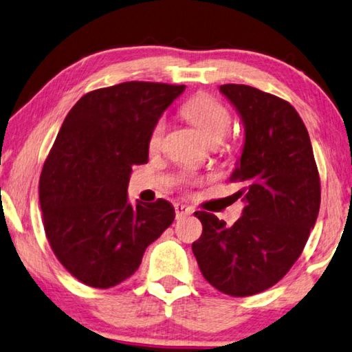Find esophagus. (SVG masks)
Segmentation results:
<instances>
[{
    "mask_svg": "<svg viewBox=\"0 0 352 352\" xmlns=\"http://www.w3.org/2000/svg\"><path fill=\"white\" fill-rule=\"evenodd\" d=\"M175 210H176V218H177V220H181V218L188 217V215L193 214L192 207H188L186 204H175Z\"/></svg>",
    "mask_w": 352,
    "mask_h": 352,
    "instance_id": "obj_1",
    "label": "esophagus"
}]
</instances>
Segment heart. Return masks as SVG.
<instances>
[{"label":"heart","instance_id":"obj_1","mask_svg":"<svg viewBox=\"0 0 352 352\" xmlns=\"http://www.w3.org/2000/svg\"><path fill=\"white\" fill-rule=\"evenodd\" d=\"M182 113L190 123L197 126L210 145L220 143L230 129V113L214 96L199 95L187 101ZM165 132V120L160 118L149 134V146L157 148Z\"/></svg>","mask_w":352,"mask_h":352}]
</instances>
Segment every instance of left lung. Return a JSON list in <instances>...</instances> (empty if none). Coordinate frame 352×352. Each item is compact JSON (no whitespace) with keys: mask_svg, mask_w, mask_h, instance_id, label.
<instances>
[{"mask_svg":"<svg viewBox=\"0 0 352 352\" xmlns=\"http://www.w3.org/2000/svg\"><path fill=\"white\" fill-rule=\"evenodd\" d=\"M245 128L230 181L241 188V217L232 226L195 212L203 235L192 251L206 280L230 296H250L279 282L306 246L320 210L312 143L289 102L250 85H220Z\"/></svg>","mask_w":352,"mask_h":352,"instance_id":"left-lung-1","label":"left lung"}]
</instances>
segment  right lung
Wrapping results in <instances>:
<instances>
[{"mask_svg": "<svg viewBox=\"0 0 352 352\" xmlns=\"http://www.w3.org/2000/svg\"><path fill=\"white\" fill-rule=\"evenodd\" d=\"M186 85L123 82L84 95L63 120L38 184L46 237L78 280L111 289L137 272L175 220L165 199L129 203L132 166L148 162L149 134Z\"/></svg>", "mask_w": 352, "mask_h": 352, "instance_id": "add662e5", "label": "right lung"}]
</instances>
